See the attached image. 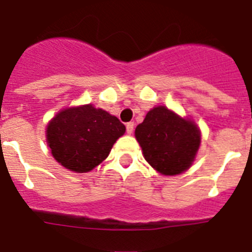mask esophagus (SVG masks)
Returning a JSON list of instances; mask_svg holds the SVG:
<instances>
[{
    "label": "esophagus",
    "instance_id": "34e87169",
    "mask_svg": "<svg viewBox=\"0 0 252 252\" xmlns=\"http://www.w3.org/2000/svg\"><path fill=\"white\" fill-rule=\"evenodd\" d=\"M133 131V122H127L126 124V132L128 133V135H131Z\"/></svg>",
    "mask_w": 252,
    "mask_h": 252
}]
</instances>
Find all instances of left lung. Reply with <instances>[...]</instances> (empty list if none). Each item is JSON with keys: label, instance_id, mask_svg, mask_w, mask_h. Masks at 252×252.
Segmentation results:
<instances>
[{"label": "left lung", "instance_id": "1", "mask_svg": "<svg viewBox=\"0 0 252 252\" xmlns=\"http://www.w3.org/2000/svg\"><path fill=\"white\" fill-rule=\"evenodd\" d=\"M146 161L164 175H177L192 165L201 144V132L166 107L149 111L135 130Z\"/></svg>", "mask_w": 252, "mask_h": 252}]
</instances>
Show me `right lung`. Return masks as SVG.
Returning a JSON list of instances; mask_svg holds the SVG:
<instances>
[{
    "instance_id": "add662e5",
    "label": "right lung",
    "mask_w": 252,
    "mask_h": 252,
    "mask_svg": "<svg viewBox=\"0 0 252 252\" xmlns=\"http://www.w3.org/2000/svg\"><path fill=\"white\" fill-rule=\"evenodd\" d=\"M125 130L117 117L87 104L60 111L49 122L46 140L53 157L64 168L86 173L108 157Z\"/></svg>"
}]
</instances>
